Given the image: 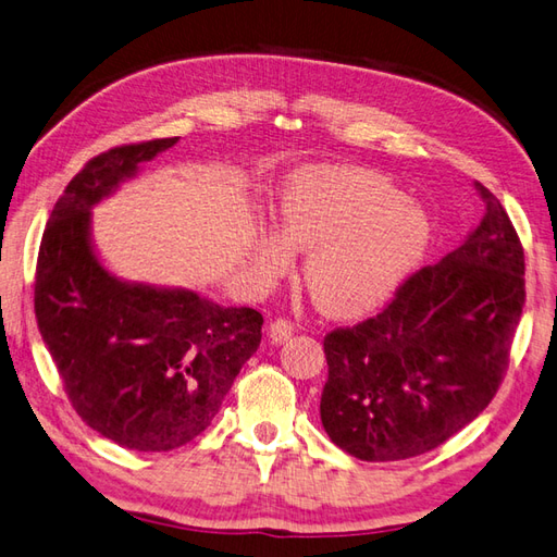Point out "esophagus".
<instances>
[{
  "instance_id": "34e87169",
  "label": "esophagus",
  "mask_w": 557,
  "mask_h": 557,
  "mask_svg": "<svg viewBox=\"0 0 557 557\" xmlns=\"http://www.w3.org/2000/svg\"><path fill=\"white\" fill-rule=\"evenodd\" d=\"M293 331H295V323L293 321L276 319L274 323L269 325V337L274 343H283V341H288V337L293 335Z\"/></svg>"
}]
</instances>
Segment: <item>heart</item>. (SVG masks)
Masks as SVG:
<instances>
[{
    "instance_id": "b5f03b06",
    "label": "heart",
    "mask_w": 557,
    "mask_h": 557,
    "mask_svg": "<svg viewBox=\"0 0 557 557\" xmlns=\"http://www.w3.org/2000/svg\"><path fill=\"white\" fill-rule=\"evenodd\" d=\"M278 234H267L257 264L281 271L290 248L309 250L302 276L317 305L359 317L383 305L428 252L432 226L383 174L319 165L295 172L276 202Z\"/></svg>"
}]
</instances>
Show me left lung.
<instances>
[{
	"label": "left lung",
	"instance_id": "obj_1",
	"mask_svg": "<svg viewBox=\"0 0 557 557\" xmlns=\"http://www.w3.org/2000/svg\"><path fill=\"white\" fill-rule=\"evenodd\" d=\"M482 222L442 262L418 269L381 314L323 337L321 423L359 460L437 449L504 383L524 307V250L498 198L474 184Z\"/></svg>",
	"mask_w": 557,
	"mask_h": 557
}]
</instances>
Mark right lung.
Returning a JSON list of instances; mask_svg holds the SVG:
<instances>
[{"label":"right lung","instance_id":"add662e5","mask_svg":"<svg viewBox=\"0 0 557 557\" xmlns=\"http://www.w3.org/2000/svg\"><path fill=\"white\" fill-rule=\"evenodd\" d=\"M174 144L91 158L53 206L35 271L37 325L67 399L91 430L134 451L196 440L262 341L257 309L117 281L91 250V206Z\"/></svg>","mask_w":557,"mask_h":557}]
</instances>
